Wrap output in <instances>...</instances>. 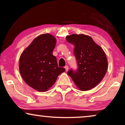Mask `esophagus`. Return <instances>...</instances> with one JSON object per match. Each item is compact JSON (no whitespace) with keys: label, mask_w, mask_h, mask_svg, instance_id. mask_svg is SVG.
I'll return each mask as SVG.
<instances>
[{"label":"esophagus","mask_w":125,"mask_h":125,"mask_svg":"<svg viewBox=\"0 0 125 125\" xmlns=\"http://www.w3.org/2000/svg\"><path fill=\"white\" fill-rule=\"evenodd\" d=\"M64 68H65V71L66 72H67L68 71V69H69V68H68V65H66Z\"/></svg>","instance_id":"esophagus-1"}]
</instances>
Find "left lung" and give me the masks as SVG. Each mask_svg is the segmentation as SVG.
Returning <instances> with one entry per match:
<instances>
[{"label": "left lung", "mask_w": 125, "mask_h": 125, "mask_svg": "<svg viewBox=\"0 0 125 125\" xmlns=\"http://www.w3.org/2000/svg\"><path fill=\"white\" fill-rule=\"evenodd\" d=\"M67 42L74 45L78 69L67 72L78 88L86 91L96 86L106 73L107 60L105 52L89 36L72 34L66 36Z\"/></svg>", "instance_id": "8db88e82"}]
</instances>
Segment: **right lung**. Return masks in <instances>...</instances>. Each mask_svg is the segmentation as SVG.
<instances>
[{"mask_svg": "<svg viewBox=\"0 0 125 125\" xmlns=\"http://www.w3.org/2000/svg\"><path fill=\"white\" fill-rule=\"evenodd\" d=\"M56 39L49 33L42 34L32 41L22 52L19 71L27 85L39 92H46L52 87L59 74L65 71L58 67L53 55Z\"/></svg>", "mask_w": 125, "mask_h": 125, "instance_id": "1", "label": "right lung"}]
</instances>
